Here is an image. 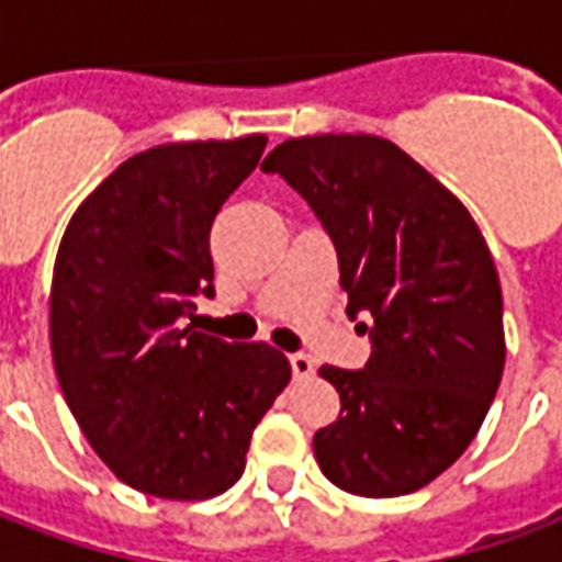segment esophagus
Masks as SVG:
<instances>
[{"instance_id":"1","label":"esophagus","mask_w":562,"mask_h":562,"mask_svg":"<svg viewBox=\"0 0 562 562\" xmlns=\"http://www.w3.org/2000/svg\"><path fill=\"white\" fill-rule=\"evenodd\" d=\"M289 364H292L294 379H306V376H313V370H316V364H313V358H310V355H304V352L289 355Z\"/></svg>"}]
</instances>
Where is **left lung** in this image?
<instances>
[{
    "label": "left lung",
    "mask_w": 562,
    "mask_h": 562,
    "mask_svg": "<svg viewBox=\"0 0 562 562\" xmlns=\"http://www.w3.org/2000/svg\"><path fill=\"white\" fill-rule=\"evenodd\" d=\"M334 240L349 316H370L364 370L322 367L340 418L313 436L322 472L358 496L413 494L454 463L491 409L503 364V292L470 210L376 135L282 140L261 161Z\"/></svg>",
    "instance_id": "8db88e82"
}]
</instances>
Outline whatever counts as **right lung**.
<instances>
[{"mask_svg":"<svg viewBox=\"0 0 562 562\" xmlns=\"http://www.w3.org/2000/svg\"><path fill=\"white\" fill-rule=\"evenodd\" d=\"M265 135L144 149L75 210L56 252L59 389L120 482L161 499L225 494L292 379L268 342L180 328L213 297L210 225L256 171Z\"/></svg>","mask_w":562,"mask_h":562,"instance_id":"1","label":"right lung"}]
</instances>
